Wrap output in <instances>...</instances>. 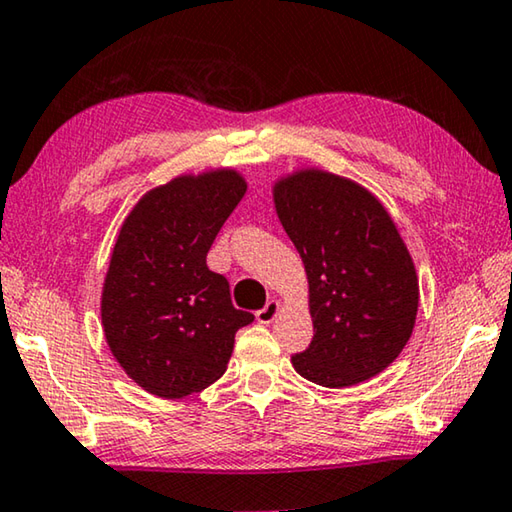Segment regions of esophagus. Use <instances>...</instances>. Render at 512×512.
<instances>
[{
  "label": "esophagus",
  "instance_id": "obj_1",
  "mask_svg": "<svg viewBox=\"0 0 512 512\" xmlns=\"http://www.w3.org/2000/svg\"><path fill=\"white\" fill-rule=\"evenodd\" d=\"M279 309H281V304L277 300H270L261 311H256V320L263 322V325H267V322H272L274 318L279 316Z\"/></svg>",
  "mask_w": 512,
  "mask_h": 512
}]
</instances>
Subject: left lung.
Listing matches in <instances>:
<instances>
[{"label": "left lung", "mask_w": 512, "mask_h": 512, "mask_svg": "<svg viewBox=\"0 0 512 512\" xmlns=\"http://www.w3.org/2000/svg\"><path fill=\"white\" fill-rule=\"evenodd\" d=\"M283 231L309 277L313 341L293 366L329 389L382 373L410 341L419 279L375 196L348 178L306 169L274 185Z\"/></svg>", "instance_id": "obj_1"}]
</instances>
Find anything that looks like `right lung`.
<instances>
[{"label":"right lung","mask_w":512,"mask_h":512,"mask_svg":"<svg viewBox=\"0 0 512 512\" xmlns=\"http://www.w3.org/2000/svg\"><path fill=\"white\" fill-rule=\"evenodd\" d=\"M247 192L238 171L178 176L155 187L121 226L102 286L109 350L141 389L183 398L229 364L235 332L254 316L235 309L229 281L206 256Z\"/></svg>","instance_id":"obj_1"}]
</instances>
